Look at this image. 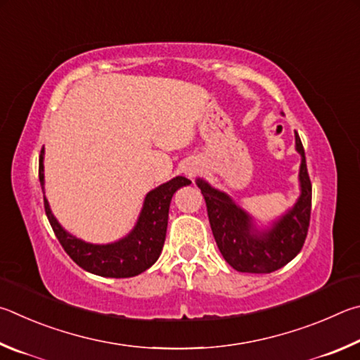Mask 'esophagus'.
Here are the masks:
<instances>
[{
    "mask_svg": "<svg viewBox=\"0 0 360 360\" xmlns=\"http://www.w3.org/2000/svg\"><path fill=\"white\" fill-rule=\"evenodd\" d=\"M198 170H199V167L196 166V164L191 162V164H188V166L185 167V175L188 176V179H194V175L198 174Z\"/></svg>",
    "mask_w": 360,
    "mask_h": 360,
    "instance_id": "obj_1",
    "label": "esophagus"
}]
</instances>
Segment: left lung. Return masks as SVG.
I'll return each instance as SVG.
<instances>
[{"instance_id": "left-lung-1", "label": "left lung", "mask_w": 360, "mask_h": 360, "mask_svg": "<svg viewBox=\"0 0 360 360\" xmlns=\"http://www.w3.org/2000/svg\"><path fill=\"white\" fill-rule=\"evenodd\" d=\"M295 151L300 155V194L292 207L267 226L257 224L256 218L236 204L228 193L217 190L204 179H196L204 194L213 237L226 262L237 272H275L292 261L304 247L311 213V184L297 132Z\"/></svg>"}]
</instances>
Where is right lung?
Returning a JSON list of instances; mask_svg holds the SVG:
<instances>
[{"label": "right lung", "mask_w": 360, "mask_h": 360, "mask_svg": "<svg viewBox=\"0 0 360 360\" xmlns=\"http://www.w3.org/2000/svg\"><path fill=\"white\" fill-rule=\"evenodd\" d=\"M44 148L39 156V181L44 191ZM185 176H174L147 193L137 221L128 234L112 243H90L72 236L58 223L44 194V207L56 238L69 257L86 272L107 278H129L145 272L158 261L166 240L169 207L179 188L190 185Z\"/></svg>", "instance_id": "obj_1"}]
</instances>
